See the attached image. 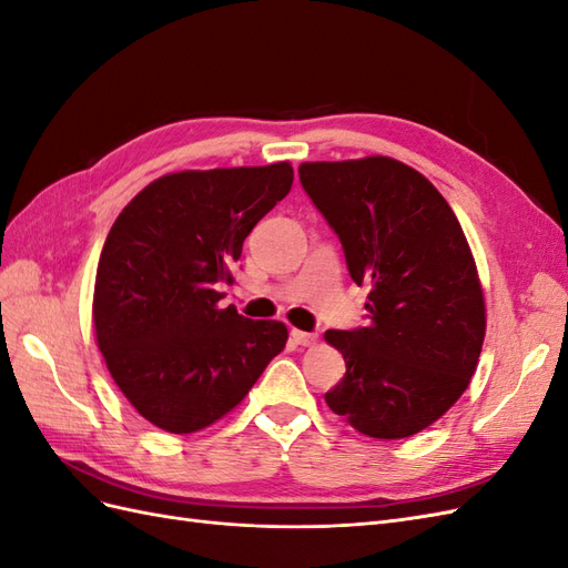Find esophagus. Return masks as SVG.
Returning a JSON list of instances; mask_svg holds the SVG:
<instances>
[{
	"label": "esophagus",
	"instance_id": "esophagus-1",
	"mask_svg": "<svg viewBox=\"0 0 568 568\" xmlns=\"http://www.w3.org/2000/svg\"><path fill=\"white\" fill-rule=\"evenodd\" d=\"M291 341H294L296 346H313V343L317 341V334L303 332V329H291Z\"/></svg>",
	"mask_w": 568,
	"mask_h": 568
}]
</instances>
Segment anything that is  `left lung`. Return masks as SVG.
Wrapping results in <instances>:
<instances>
[{"mask_svg": "<svg viewBox=\"0 0 568 568\" xmlns=\"http://www.w3.org/2000/svg\"><path fill=\"white\" fill-rule=\"evenodd\" d=\"M301 184L367 286L369 324L329 329L346 359L326 405L369 438L415 436L467 390L486 301L467 236L438 189L388 156L301 163Z\"/></svg>", "mask_w": 568, "mask_h": 568, "instance_id": "left-lung-1", "label": "left lung"}]
</instances>
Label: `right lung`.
<instances>
[{
    "mask_svg": "<svg viewBox=\"0 0 568 568\" xmlns=\"http://www.w3.org/2000/svg\"><path fill=\"white\" fill-rule=\"evenodd\" d=\"M294 184L288 161L182 170L146 184L101 248L97 346L130 405L168 434H194L246 398L286 346V324L220 307L244 239Z\"/></svg>",
    "mask_w": 568,
    "mask_h": 568,
    "instance_id": "obj_1",
    "label": "right lung"
}]
</instances>
